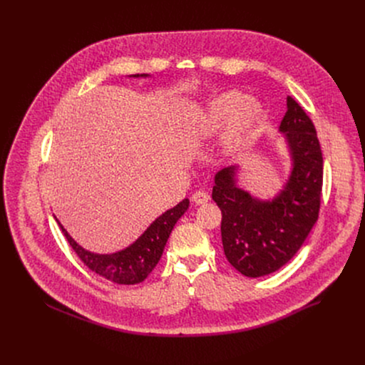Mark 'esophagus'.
<instances>
[{
  "label": "esophagus",
  "mask_w": 365,
  "mask_h": 365,
  "mask_svg": "<svg viewBox=\"0 0 365 365\" xmlns=\"http://www.w3.org/2000/svg\"><path fill=\"white\" fill-rule=\"evenodd\" d=\"M207 200H210V195H207V193L203 192V190H196V192L192 195V202L196 203V205L206 203Z\"/></svg>",
  "instance_id": "34e87169"
}]
</instances>
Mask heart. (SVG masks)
<instances>
[{
  "instance_id": "obj_1",
  "label": "heart",
  "mask_w": 365,
  "mask_h": 365,
  "mask_svg": "<svg viewBox=\"0 0 365 365\" xmlns=\"http://www.w3.org/2000/svg\"><path fill=\"white\" fill-rule=\"evenodd\" d=\"M263 121V108L248 93L227 91L210 102L196 117L192 127L195 141H210L227 129L222 150L225 154H237L252 140Z\"/></svg>"
}]
</instances>
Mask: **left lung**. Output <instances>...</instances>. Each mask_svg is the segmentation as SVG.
<instances>
[{
  "instance_id": "left-lung-1",
  "label": "left lung",
  "mask_w": 365,
  "mask_h": 365,
  "mask_svg": "<svg viewBox=\"0 0 365 365\" xmlns=\"http://www.w3.org/2000/svg\"><path fill=\"white\" fill-rule=\"evenodd\" d=\"M279 131L287 143L292 170L272 200L254 197L237 185L238 166L215 175L212 199L222 212L224 252L231 266L247 277H262L283 267L319 215L322 151L314 123L292 96H287Z\"/></svg>"
}]
</instances>
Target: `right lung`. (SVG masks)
<instances>
[{"label":"right lung","instance_id":"right-lung-1","mask_svg":"<svg viewBox=\"0 0 365 365\" xmlns=\"http://www.w3.org/2000/svg\"><path fill=\"white\" fill-rule=\"evenodd\" d=\"M133 78H147L148 75H131ZM189 199H183L172 210L162 214L158 220L140 235L127 248L113 252V254H96L82 248L58 221L63 235L66 237L69 245L82 259L83 264L95 272L96 274L106 277L117 284H137L141 283L158 266L163 254L165 245L169 235L179 221V218L187 211Z\"/></svg>","mask_w":365,"mask_h":365}]
</instances>
